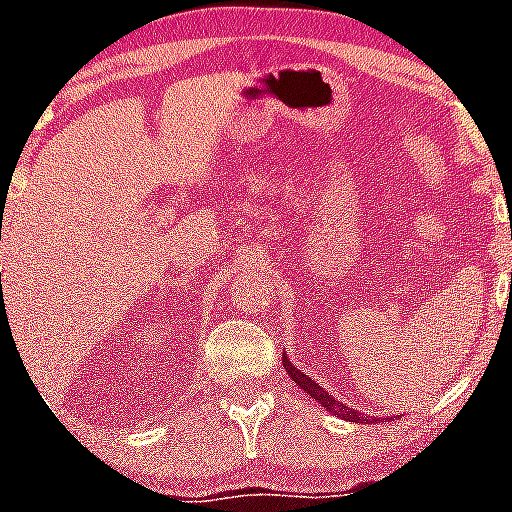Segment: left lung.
I'll return each mask as SVG.
<instances>
[{
    "label": "left lung",
    "mask_w": 512,
    "mask_h": 512,
    "mask_svg": "<svg viewBox=\"0 0 512 512\" xmlns=\"http://www.w3.org/2000/svg\"><path fill=\"white\" fill-rule=\"evenodd\" d=\"M282 367H285L287 375H290L292 380H295L297 385H300V388L305 390L307 395H310V398H315L317 403H320L322 408H325V410H330L332 415H337V418L352 420V423H357V420H362V418H360V413H357V410H352V408H347V405H342L340 400L332 398V395L327 393L325 388H320V385H317V382L312 380V377H307L305 372H300V370H297V367H292V362L287 360L285 352H282Z\"/></svg>",
    "instance_id": "left-lung-1"
}]
</instances>
